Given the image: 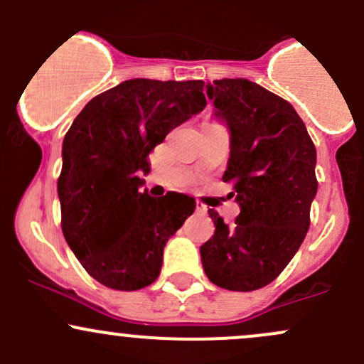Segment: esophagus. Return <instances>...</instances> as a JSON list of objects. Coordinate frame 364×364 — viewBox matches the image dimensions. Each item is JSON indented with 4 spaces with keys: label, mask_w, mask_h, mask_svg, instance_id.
<instances>
[{
    "label": "esophagus",
    "mask_w": 364,
    "mask_h": 364,
    "mask_svg": "<svg viewBox=\"0 0 364 364\" xmlns=\"http://www.w3.org/2000/svg\"><path fill=\"white\" fill-rule=\"evenodd\" d=\"M196 211L200 213V215H204V213L208 211V208H205V205L200 203V200H197V203H196Z\"/></svg>",
    "instance_id": "esophagus-1"
}]
</instances>
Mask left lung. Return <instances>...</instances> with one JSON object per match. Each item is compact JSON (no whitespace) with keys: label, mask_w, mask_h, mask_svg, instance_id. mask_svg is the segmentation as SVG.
<instances>
[{"label":"left lung","mask_w":364,"mask_h":364,"mask_svg":"<svg viewBox=\"0 0 364 364\" xmlns=\"http://www.w3.org/2000/svg\"><path fill=\"white\" fill-rule=\"evenodd\" d=\"M215 116L230 132L223 181L241 213L232 227L209 209L215 234L200 247L209 280L250 292L274 280L299 250L317 193V151L291 104L248 79L205 86Z\"/></svg>","instance_id":"1"}]
</instances>
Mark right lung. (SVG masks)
<instances>
[{
	"mask_svg": "<svg viewBox=\"0 0 364 364\" xmlns=\"http://www.w3.org/2000/svg\"><path fill=\"white\" fill-rule=\"evenodd\" d=\"M203 80L130 79L86 104L63 139L61 229L97 282L137 291L159 278L164 247L196 199L141 192L149 153L205 107Z\"/></svg>",
	"mask_w": 364,
	"mask_h": 364,
	"instance_id": "right-lung-1",
	"label": "right lung"
}]
</instances>
